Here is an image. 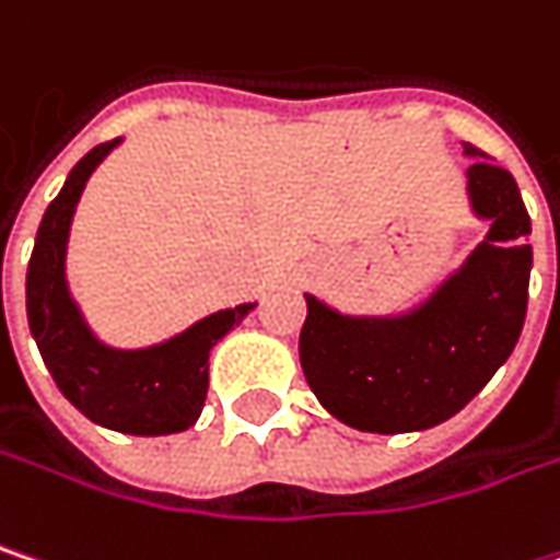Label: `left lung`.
<instances>
[{"instance_id": "1", "label": "left lung", "mask_w": 560, "mask_h": 560, "mask_svg": "<svg viewBox=\"0 0 560 560\" xmlns=\"http://www.w3.org/2000/svg\"><path fill=\"white\" fill-rule=\"evenodd\" d=\"M476 154L469 196L488 237L406 316H342L307 294L301 368L316 399L358 431H424L463 409L510 358L526 319L529 214L510 171Z\"/></svg>"}]
</instances>
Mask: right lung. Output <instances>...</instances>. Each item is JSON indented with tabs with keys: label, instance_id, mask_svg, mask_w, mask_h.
Instances as JSON below:
<instances>
[{
	"label": "right lung",
	"instance_id": "1",
	"mask_svg": "<svg viewBox=\"0 0 560 560\" xmlns=\"http://www.w3.org/2000/svg\"><path fill=\"white\" fill-rule=\"evenodd\" d=\"M114 145H119V139L94 145L84 154L40 221L27 262V323L56 386L91 421L139 438L177 434L206 406L209 351L256 304L218 311L161 346L136 351H119L91 336L69 298L62 262L75 202L91 171Z\"/></svg>",
	"mask_w": 560,
	"mask_h": 560
}]
</instances>
